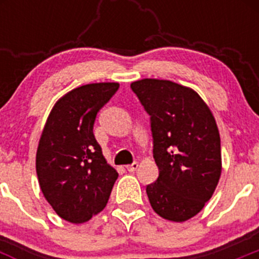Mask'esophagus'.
<instances>
[{"mask_svg":"<svg viewBox=\"0 0 259 259\" xmlns=\"http://www.w3.org/2000/svg\"><path fill=\"white\" fill-rule=\"evenodd\" d=\"M137 167H139V163H137V162H134V163L125 166V168H127V171H130V172H135V171L137 170Z\"/></svg>","mask_w":259,"mask_h":259,"instance_id":"esophagus-1","label":"esophagus"}]
</instances>
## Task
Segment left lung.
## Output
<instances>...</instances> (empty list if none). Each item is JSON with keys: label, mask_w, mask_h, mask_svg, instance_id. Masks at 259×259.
I'll return each mask as SVG.
<instances>
[{"label": "left lung", "mask_w": 259, "mask_h": 259, "mask_svg": "<svg viewBox=\"0 0 259 259\" xmlns=\"http://www.w3.org/2000/svg\"><path fill=\"white\" fill-rule=\"evenodd\" d=\"M150 116L158 179L146 185L153 210L185 222L211 198L222 172L221 137L211 111L193 89L170 80L131 84Z\"/></svg>", "instance_id": "left-lung-1"}]
</instances>
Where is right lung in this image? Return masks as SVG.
I'll return each mask as SVG.
<instances>
[{
    "label": "right lung",
    "instance_id": "right-lung-1",
    "mask_svg": "<svg viewBox=\"0 0 259 259\" xmlns=\"http://www.w3.org/2000/svg\"><path fill=\"white\" fill-rule=\"evenodd\" d=\"M118 88V83H95L72 89L54 105L41 135L38 184L54 211L71 223L102 211L118 179L93 134L97 113Z\"/></svg>",
    "mask_w": 259,
    "mask_h": 259
}]
</instances>
